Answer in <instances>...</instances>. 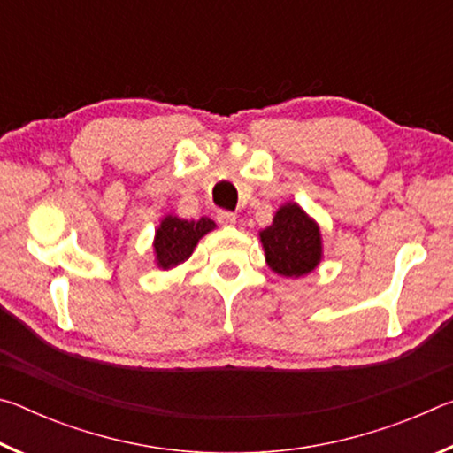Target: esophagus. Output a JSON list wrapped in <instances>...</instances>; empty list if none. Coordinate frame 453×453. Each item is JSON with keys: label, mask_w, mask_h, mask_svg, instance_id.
<instances>
[{"label": "esophagus", "mask_w": 453, "mask_h": 453, "mask_svg": "<svg viewBox=\"0 0 453 453\" xmlns=\"http://www.w3.org/2000/svg\"><path fill=\"white\" fill-rule=\"evenodd\" d=\"M216 219L219 221L221 226H234V224H235V213H234V211L219 210V211L216 213Z\"/></svg>", "instance_id": "esophagus-1"}]
</instances>
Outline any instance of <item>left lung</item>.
<instances>
[{"mask_svg": "<svg viewBox=\"0 0 453 453\" xmlns=\"http://www.w3.org/2000/svg\"><path fill=\"white\" fill-rule=\"evenodd\" d=\"M267 265L286 278L316 270L321 259V235L316 221L305 216L297 203H286L278 210L273 224L262 234Z\"/></svg>", "mask_w": 453, "mask_h": 453, "instance_id": "obj_1", "label": "left lung"}]
</instances>
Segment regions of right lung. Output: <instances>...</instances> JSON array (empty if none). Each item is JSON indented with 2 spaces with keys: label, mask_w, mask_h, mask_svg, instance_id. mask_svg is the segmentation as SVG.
I'll use <instances>...</instances> for the list:
<instances>
[{
  "label": "right lung",
  "mask_w": 453,
  "mask_h": 453,
  "mask_svg": "<svg viewBox=\"0 0 453 453\" xmlns=\"http://www.w3.org/2000/svg\"><path fill=\"white\" fill-rule=\"evenodd\" d=\"M213 227H216V224H213L210 218L188 221L167 216L162 221V226L157 227L156 242H153L157 265L162 267V270H170V267L186 262L197 242L202 240L205 234L211 232Z\"/></svg>",
  "instance_id": "right-lung-1"
}]
</instances>
